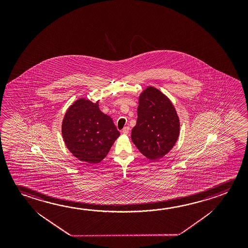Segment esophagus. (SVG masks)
Returning a JSON list of instances; mask_svg holds the SVG:
<instances>
[{
	"mask_svg": "<svg viewBox=\"0 0 248 248\" xmlns=\"http://www.w3.org/2000/svg\"><path fill=\"white\" fill-rule=\"evenodd\" d=\"M129 131H130V127H128V126H126L124 127V129H123L122 132L123 134L127 135L129 133Z\"/></svg>",
	"mask_w": 248,
	"mask_h": 248,
	"instance_id": "1",
	"label": "esophagus"
}]
</instances>
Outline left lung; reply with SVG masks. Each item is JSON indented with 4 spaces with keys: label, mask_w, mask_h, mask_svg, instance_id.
<instances>
[{
    "label": "left lung",
    "mask_w": 248,
    "mask_h": 248,
    "mask_svg": "<svg viewBox=\"0 0 248 248\" xmlns=\"http://www.w3.org/2000/svg\"><path fill=\"white\" fill-rule=\"evenodd\" d=\"M180 133V120L166 95L148 86L139 96L137 124L131 140L150 160L162 158L174 147Z\"/></svg>",
    "instance_id": "8db88e82"
}]
</instances>
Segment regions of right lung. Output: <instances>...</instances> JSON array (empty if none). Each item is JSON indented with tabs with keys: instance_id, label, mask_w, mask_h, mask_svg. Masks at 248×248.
<instances>
[{
	"instance_id": "add662e5",
	"label": "right lung",
	"mask_w": 248,
	"mask_h": 248,
	"mask_svg": "<svg viewBox=\"0 0 248 248\" xmlns=\"http://www.w3.org/2000/svg\"><path fill=\"white\" fill-rule=\"evenodd\" d=\"M62 137L70 152L82 162L98 163L120 136L110 116L103 113L98 101L79 98L66 110Z\"/></svg>"
}]
</instances>
